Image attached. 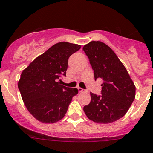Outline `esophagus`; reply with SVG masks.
Returning a JSON list of instances; mask_svg holds the SVG:
<instances>
[{
  "label": "esophagus",
  "instance_id": "obj_1",
  "mask_svg": "<svg viewBox=\"0 0 153 153\" xmlns=\"http://www.w3.org/2000/svg\"><path fill=\"white\" fill-rule=\"evenodd\" d=\"M78 91H79V92H82V91H84L83 89V88H80V87H78Z\"/></svg>",
  "mask_w": 153,
  "mask_h": 153
}]
</instances>
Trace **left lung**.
Wrapping results in <instances>:
<instances>
[{
    "label": "left lung",
    "instance_id": "8db88e82",
    "mask_svg": "<svg viewBox=\"0 0 153 153\" xmlns=\"http://www.w3.org/2000/svg\"><path fill=\"white\" fill-rule=\"evenodd\" d=\"M83 50L89 59L95 80L102 78L101 94L91 92V102L83 107L88 119L110 123L124 116L135 99L136 87L128 72L111 48L101 41H91Z\"/></svg>",
    "mask_w": 153,
    "mask_h": 153
}]
</instances>
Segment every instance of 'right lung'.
Returning a JSON list of instances; mask_svg holds the SVG:
<instances>
[{"label": "right lung", "mask_w": 153, "mask_h": 153, "mask_svg": "<svg viewBox=\"0 0 153 153\" xmlns=\"http://www.w3.org/2000/svg\"><path fill=\"white\" fill-rule=\"evenodd\" d=\"M80 48V45L59 42L38 56L22 71L18 88L25 106L31 115L44 123L62 119L76 88L61 85L66 76L68 59Z\"/></svg>", "instance_id": "add662e5"}]
</instances>
